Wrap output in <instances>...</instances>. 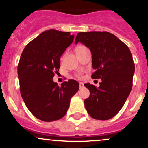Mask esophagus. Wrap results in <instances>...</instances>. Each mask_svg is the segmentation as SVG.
<instances>
[{
    "instance_id": "1",
    "label": "esophagus",
    "mask_w": 148,
    "mask_h": 148,
    "mask_svg": "<svg viewBox=\"0 0 148 148\" xmlns=\"http://www.w3.org/2000/svg\"><path fill=\"white\" fill-rule=\"evenodd\" d=\"M84 87V84H83V83H80L79 84V88H80V89H81V88H83Z\"/></svg>"
}]
</instances>
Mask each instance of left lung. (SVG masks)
Masks as SVG:
<instances>
[{
    "instance_id": "left-lung-1",
    "label": "left lung",
    "mask_w": 148,
    "mask_h": 148,
    "mask_svg": "<svg viewBox=\"0 0 148 148\" xmlns=\"http://www.w3.org/2000/svg\"><path fill=\"white\" fill-rule=\"evenodd\" d=\"M81 42L90 51L95 72L92 79H101L99 87L86 84L90 96L84 100L88 114L96 120L114 117L130 94L135 71L128 47L108 32H81L75 44Z\"/></svg>"
}]
</instances>
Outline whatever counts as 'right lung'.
I'll return each instance as SVG.
<instances>
[{
  "mask_svg": "<svg viewBox=\"0 0 148 148\" xmlns=\"http://www.w3.org/2000/svg\"><path fill=\"white\" fill-rule=\"evenodd\" d=\"M69 32L48 30L25 46L18 65L20 91L25 106L35 118L45 122L65 115L70 99L79 89L75 80L59 86L53 81L60 69V57L72 43Z\"/></svg>",
  "mask_w": 148,
  "mask_h": 148,
  "instance_id": "right-lung-1",
  "label": "right lung"
}]
</instances>
